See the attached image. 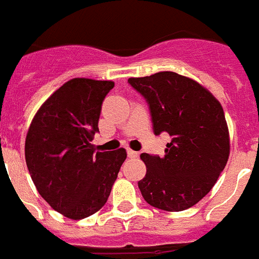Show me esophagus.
I'll return each mask as SVG.
<instances>
[{"instance_id":"obj_1","label":"esophagus","mask_w":259,"mask_h":259,"mask_svg":"<svg viewBox=\"0 0 259 259\" xmlns=\"http://www.w3.org/2000/svg\"><path fill=\"white\" fill-rule=\"evenodd\" d=\"M127 156H129V157H137L138 152L133 151V149H127Z\"/></svg>"}]
</instances>
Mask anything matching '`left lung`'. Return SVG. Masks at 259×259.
Instances as JSON below:
<instances>
[{"mask_svg": "<svg viewBox=\"0 0 259 259\" xmlns=\"http://www.w3.org/2000/svg\"><path fill=\"white\" fill-rule=\"evenodd\" d=\"M129 84L147 99L155 134L172 137L163 157L141 155L144 200L167 212L194 206L212 190L230 156L222 104L200 82L174 72L130 77Z\"/></svg>", "mask_w": 259, "mask_h": 259, "instance_id": "8db88e82", "label": "left lung"}]
</instances>
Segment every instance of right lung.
I'll list each match as a JSON object with an SVG mask.
<instances>
[{"label":"right lung","instance_id":"obj_1","mask_svg":"<svg viewBox=\"0 0 259 259\" xmlns=\"http://www.w3.org/2000/svg\"><path fill=\"white\" fill-rule=\"evenodd\" d=\"M114 82L72 78L39 107L25 137V163L51 208L81 220L103 208L126 149L96 152L102 103Z\"/></svg>","mask_w":259,"mask_h":259}]
</instances>
